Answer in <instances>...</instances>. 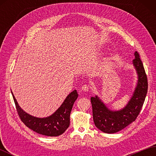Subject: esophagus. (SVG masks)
Returning a JSON list of instances; mask_svg holds the SVG:
<instances>
[{
  "mask_svg": "<svg viewBox=\"0 0 156 156\" xmlns=\"http://www.w3.org/2000/svg\"><path fill=\"white\" fill-rule=\"evenodd\" d=\"M90 87H89V86L88 85H87V84H84V85H83L82 87V88H81V90H82V91H84V92H88V90H89V88Z\"/></svg>",
  "mask_w": 156,
  "mask_h": 156,
  "instance_id": "1",
  "label": "esophagus"
}]
</instances>
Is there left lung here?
I'll return each instance as SVG.
<instances>
[{
	"instance_id": "obj_1",
	"label": "left lung",
	"mask_w": 156,
	"mask_h": 156,
	"mask_svg": "<svg viewBox=\"0 0 156 156\" xmlns=\"http://www.w3.org/2000/svg\"><path fill=\"white\" fill-rule=\"evenodd\" d=\"M133 64L138 75L137 87L128 104L121 110L111 111L97 96L91 97L92 115L95 126L106 133H115L135 121L143 107L147 92V78L137 51Z\"/></svg>"
}]
</instances>
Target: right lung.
Instances as JSON below:
<instances>
[{"mask_svg": "<svg viewBox=\"0 0 156 156\" xmlns=\"http://www.w3.org/2000/svg\"><path fill=\"white\" fill-rule=\"evenodd\" d=\"M12 95L18 115L23 123L39 134L56 137L64 133L68 128L70 112L78 94L76 90L72 91L68 95L60 107L54 114L45 118H37L27 114L19 107L12 92Z\"/></svg>", "mask_w": 156, "mask_h": 156, "instance_id": "1", "label": "right lung"}]
</instances>
